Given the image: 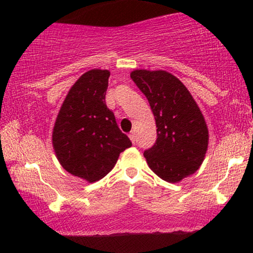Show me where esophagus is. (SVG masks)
<instances>
[{
    "instance_id": "obj_1",
    "label": "esophagus",
    "mask_w": 253,
    "mask_h": 253,
    "mask_svg": "<svg viewBox=\"0 0 253 253\" xmlns=\"http://www.w3.org/2000/svg\"><path fill=\"white\" fill-rule=\"evenodd\" d=\"M128 136H129V139H130V140H132V143H133V144H135V134H134V133H133V132H130Z\"/></svg>"
}]
</instances>
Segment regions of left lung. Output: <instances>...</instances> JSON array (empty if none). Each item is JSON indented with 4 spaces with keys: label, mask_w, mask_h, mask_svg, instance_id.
<instances>
[{
    "label": "left lung",
    "mask_w": 253,
    "mask_h": 253,
    "mask_svg": "<svg viewBox=\"0 0 253 253\" xmlns=\"http://www.w3.org/2000/svg\"><path fill=\"white\" fill-rule=\"evenodd\" d=\"M130 78L155 115L156 143L144 152L151 170L170 183L193 175L207 151L208 128L190 92L178 78L163 70H135Z\"/></svg>",
    "instance_id": "left-lung-1"
}]
</instances>
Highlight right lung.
Segmentation results:
<instances>
[{
    "label": "right lung",
    "mask_w": 253,
    "mask_h": 253,
    "mask_svg": "<svg viewBox=\"0 0 253 253\" xmlns=\"http://www.w3.org/2000/svg\"><path fill=\"white\" fill-rule=\"evenodd\" d=\"M108 70L82 75L66 95L54 124L52 143L59 163L90 183L103 178L121 152L132 146L106 104Z\"/></svg>",
    "instance_id": "obj_1"
}]
</instances>
